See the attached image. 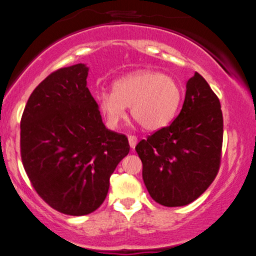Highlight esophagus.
<instances>
[{"label": "esophagus", "instance_id": "34e87169", "mask_svg": "<svg viewBox=\"0 0 256 256\" xmlns=\"http://www.w3.org/2000/svg\"><path fill=\"white\" fill-rule=\"evenodd\" d=\"M128 142H129V146H130L132 149L136 148V143H138V139H136V136H128Z\"/></svg>", "mask_w": 256, "mask_h": 256}]
</instances>
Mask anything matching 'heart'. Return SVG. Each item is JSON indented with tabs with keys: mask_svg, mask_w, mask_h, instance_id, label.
Returning <instances> with one entry per match:
<instances>
[{
	"mask_svg": "<svg viewBox=\"0 0 256 256\" xmlns=\"http://www.w3.org/2000/svg\"><path fill=\"white\" fill-rule=\"evenodd\" d=\"M182 97V87L174 77L156 70H139L116 80L112 92L98 93L97 103L110 128H117L132 107L136 123L146 130H156L176 117Z\"/></svg>",
	"mask_w": 256,
	"mask_h": 256,
	"instance_id": "obj_1",
	"label": "heart"
}]
</instances>
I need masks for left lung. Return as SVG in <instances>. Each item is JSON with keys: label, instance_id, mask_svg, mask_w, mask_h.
<instances>
[{"label": "left lung", "instance_id": "1", "mask_svg": "<svg viewBox=\"0 0 256 256\" xmlns=\"http://www.w3.org/2000/svg\"><path fill=\"white\" fill-rule=\"evenodd\" d=\"M222 144L220 102L196 72L186 82L178 117L136 146L152 198L164 206H183L199 198L216 176Z\"/></svg>", "mask_w": 256, "mask_h": 256}]
</instances>
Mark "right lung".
<instances>
[{
  "mask_svg": "<svg viewBox=\"0 0 256 256\" xmlns=\"http://www.w3.org/2000/svg\"><path fill=\"white\" fill-rule=\"evenodd\" d=\"M84 63L60 68L30 96L21 120V158L43 200L60 213L90 214L100 206L128 138L103 124L87 88Z\"/></svg>",
  "mask_w": 256,
  "mask_h": 256,
  "instance_id": "right-lung-1",
  "label": "right lung"
}]
</instances>
